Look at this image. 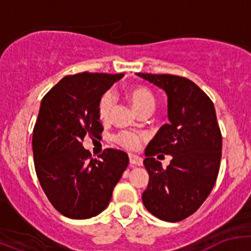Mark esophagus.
<instances>
[{
    "label": "esophagus",
    "instance_id": "1",
    "mask_svg": "<svg viewBox=\"0 0 251 251\" xmlns=\"http://www.w3.org/2000/svg\"><path fill=\"white\" fill-rule=\"evenodd\" d=\"M128 158H130V164L132 166H141L143 164V159L141 156L135 155V154H130Z\"/></svg>",
    "mask_w": 251,
    "mask_h": 251
}]
</instances>
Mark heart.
I'll use <instances>...</instances> for the list:
<instances>
[{
    "label": "heart",
    "mask_w": 251,
    "mask_h": 251,
    "mask_svg": "<svg viewBox=\"0 0 251 251\" xmlns=\"http://www.w3.org/2000/svg\"><path fill=\"white\" fill-rule=\"evenodd\" d=\"M127 97L130 100L131 104H132L133 109L137 111L138 109L144 107H154V96L148 88L141 87V86H136V87H131L127 91ZM111 105H113V96L110 93H104V95L100 97V103H98V115L102 120H105L109 115ZM115 142L118 144H120L121 147L126 149H130V151H135L140 147L141 144V136L137 133L127 132V131H124V132L118 133L115 136Z\"/></svg>",
    "instance_id": "heart-1"
}]
</instances>
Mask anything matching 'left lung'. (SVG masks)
<instances>
[{
    "label": "left lung",
    "instance_id": "1",
    "mask_svg": "<svg viewBox=\"0 0 251 251\" xmlns=\"http://www.w3.org/2000/svg\"><path fill=\"white\" fill-rule=\"evenodd\" d=\"M137 75L165 91L169 118L144 151L149 182L142 201L158 219L182 221L201 207L219 175L222 136L214 103L186 77ZM158 152L173 156L166 169L153 158Z\"/></svg>",
    "mask_w": 251,
    "mask_h": 251
}]
</instances>
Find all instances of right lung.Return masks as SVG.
Masks as SVG:
<instances>
[{"label":"right lung","instance_id":"1","mask_svg":"<svg viewBox=\"0 0 251 251\" xmlns=\"http://www.w3.org/2000/svg\"><path fill=\"white\" fill-rule=\"evenodd\" d=\"M123 76L103 73L69 75L42 98L32 132L35 170L48 201L69 219L100 214L128 165L125 151L109 148L100 159H92L82 147L85 136L102 133L98 103Z\"/></svg>","mask_w":251,"mask_h":251}]
</instances>
